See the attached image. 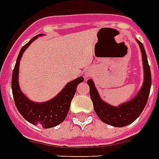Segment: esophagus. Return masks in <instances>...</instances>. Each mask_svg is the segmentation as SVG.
<instances>
[{
  "mask_svg": "<svg viewBox=\"0 0 159 159\" xmlns=\"http://www.w3.org/2000/svg\"><path fill=\"white\" fill-rule=\"evenodd\" d=\"M90 74H91V73H89V71H88V70H86V72H85V75H86L87 76H89V75H90Z\"/></svg>",
  "mask_w": 159,
  "mask_h": 159,
  "instance_id": "obj_1",
  "label": "esophagus"
}]
</instances>
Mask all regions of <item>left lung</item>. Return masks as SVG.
<instances>
[{"instance_id":"1","label":"left lung","mask_w":159,"mask_h":159,"mask_svg":"<svg viewBox=\"0 0 159 159\" xmlns=\"http://www.w3.org/2000/svg\"><path fill=\"white\" fill-rule=\"evenodd\" d=\"M137 42L139 44L142 52L144 79L140 90L132 100L120 104L118 107L111 106L101 99L92 80L89 79L87 81L89 86L90 99L93 102L94 110L96 115L103 122L116 127L126 126L133 122L141 115L148 99L152 84L151 71L143 43L138 41V39Z\"/></svg>"}]
</instances>
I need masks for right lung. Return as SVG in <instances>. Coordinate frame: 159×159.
<instances>
[{"label": "right lung", "mask_w": 159, "mask_h": 159, "mask_svg": "<svg viewBox=\"0 0 159 159\" xmlns=\"http://www.w3.org/2000/svg\"><path fill=\"white\" fill-rule=\"evenodd\" d=\"M40 36H43V34H39L33 38L21 48L12 72L11 89L15 105L25 120L35 126L39 125L43 128H51L62 123L66 118L77 86L80 83L84 81V78L80 76L69 82L55 97L45 102H34L29 100L21 92L18 82L20 60L25 50Z\"/></svg>", "instance_id": "1"}]
</instances>
